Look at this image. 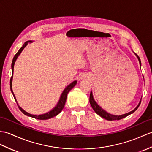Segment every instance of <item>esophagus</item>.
Returning <instances> with one entry per match:
<instances>
[{
  "label": "esophagus",
  "instance_id": "esophagus-1",
  "mask_svg": "<svg viewBox=\"0 0 152 152\" xmlns=\"http://www.w3.org/2000/svg\"><path fill=\"white\" fill-rule=\"evenodd\" d=\"M86 77V75H82V76H81V79H82V80H83V79H85Z\"/></svg>",
  "mask_w": 152,
  "mask_h": 152
}]
</instances>
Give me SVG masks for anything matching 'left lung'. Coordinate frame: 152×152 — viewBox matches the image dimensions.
<instances>
[{"label": "left lung", "instance_id": "obj_1", "mask_svg": "<svg viewBox=\"0 0 152 152\" xmlns=\"http://www.w3.org/2000/svg\"><path fill=\"white\" fill-rule=\"evenodd\" d=\"M134 54H135V55L137 56V59H138L139 61V64H140V66H141V61H140V58L138 56V55H137V54H135V52H133ZM89 102H90V104L91 105V107H93V110L95 111V113H96V114H98L99 116H100L101 117L104 118L105 119L107 120V121H116V120H121L122 118H124L125 117H126L127 116H128L129 115L132 114L133 113L135 112L137 108L139 107V106L140 104V102H141V98H140V100L139 102V104L137 105V106L133 109V110L131 111L130 112H128L127 113H125V114H123V115H112V114H110L109 113H107L106 111H105L104 109H102L99 105H98L97 104V102L94 100V97H93V93L92 91H91V94H90V98H89Z\"/></svg>", "mask_w": 152, "mask_h": 152}]
</instances>
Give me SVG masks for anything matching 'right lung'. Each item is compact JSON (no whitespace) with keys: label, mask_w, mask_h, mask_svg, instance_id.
Wrapping results in <instances>:
<instances>
[{"label":"right lung","mask_w":152,"mask_h":152,"mask_svg":"<svg viewBox=\"0 0 152 152\" xmlns=\"http://www.w3.org/2000/svg\"><path fill=\"white\" fill-rule=\"evenodd\" d=\"M32 41H26L25 43H24L23 45V47H21L19 50L17 52V54L15 55V56L13 57V61H12V76L11 77V79H10V89H11L12 91V93L13 95V97L15 98V100L16 101L17 105H18V107L19 108L20 110L23 112V113H24L25 115H27L28 116H30V117H32L34 118H36V119H39V120H47V119H49V118H51L52 117H54V116H57L60 112H61L63 107H64V105L65 104V102H66V96H67V94L69 93V91L71 90L72 88L76 86V84L77 83V81L75 80L72 82V83H70L67 87H66L65 89L63 90V91L62 92L61 96H60L59 98V100L58 101V102L57 103V104L56 105V106L53 108L52 110H50V111H48L47 113H46L44 114H41V115H32V114H30L29 113L26 112V111H24L23 109L21 108L18 103H17V101L16 98L15 96V94H14L13 92V90H12V81H13V69H14V65H15V62L16 61L17 59L18 58L20 54V53L22 52V51L23 50V49L25 48L27 45L28 43H32Z\"/></svg>","instance_id":"right-lung-1"}]
</instances>
